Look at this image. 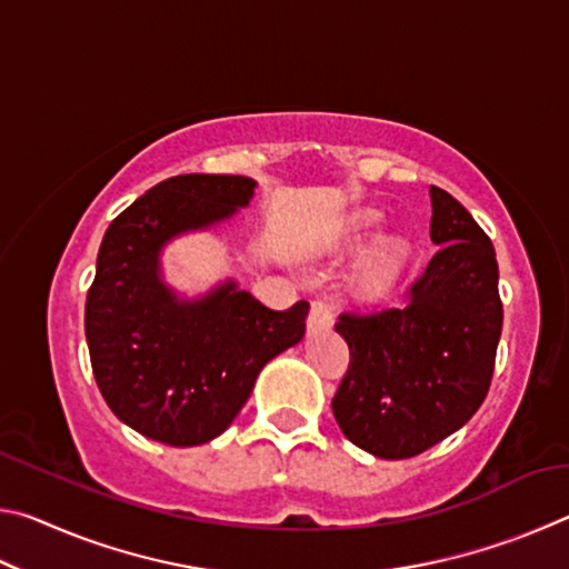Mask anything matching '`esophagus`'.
Listing matches in <instances>:
<instances>
[{
    "instance_id": "obj_1",
    "label": "esophagus",
    "mask_w": 569,
    "mask_h": 569,
    "mask_svg": "<svg viewBox=\"0 0 569 569\" xmlns=\"http://www.w3.org/2000/svg\"><path fill=\"white\" fill-rule=\"evenodd\" d=\"M331 326H333V306L329 301H316L311 306V313H308V321H306L308 336L329 331Z\"/></svg>"
}]
</instances>
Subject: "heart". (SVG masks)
<instances>
[{
    "label": "heart",
    "mask_w": 569,
    "mask_h": 569,
    "mask_svg": "<svg viewBox=\"0 0 569 569\" xmlns=\"http://www.w3.org/2000/svg\"><path fill=\"white\" fill-rule=\"evenodd\" d=\"M377 223H379V216L371 213V210L351 216L341 226L339 233H336V248L353 250L361 243H366V240L377 238ZM407 261H409L407 243H401V240H387V243H381L359 266V271L353 273V281H351L353 296L361 298V301H377V298H381L383 293H389L393 283L401 278L403 268H407Z\"/></svg>",
    "instance_id": "obj_1"
}]
</instances>
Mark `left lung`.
<instances>
[{
    "instance_id": "8db88e82",
    "label": "left lung",
    "mask_w": 569,
    "mask_h": 569,
    "mask_svg": "<svg viewBox=\"0 0 569 569\" xmlns=\"http://www.w3.org/2000/svg\"><path fill=\"white\" fill-rule=\"evenodd\" d=\"M429 196V236L441 248L409 301L336 323L351 363L333 417L379 459L417 457L465 427L487 397L502 336L492 240L447 190Z\"/></svg>"
}]
</instances>
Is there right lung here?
<instances>
[{"instance_id": "add662e5", "label": "right lung", "mask_w": 569, "mask_h": 569, "mask_svg": "<svg viewBox=\"0 0 569 569\" xmlns=\"http://www.w3.org/2000/svg\"><path fill=\"white\" fill-rule=\"evenodd\" d=\"M246 176H176L122 210L102 238L84 306L94 381L114 417L170 447L216 439L243 409L258 373L306 333L308 303L271 311L236 278L186 296L162 250L228 223L250 206Z\"/></svg>"}]
</instances>
